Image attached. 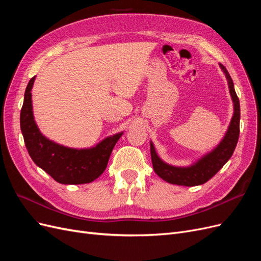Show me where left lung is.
Wrapping results in <instances>:
<instances>
[{"label":"left lung","instance_id":"8db88e82","mask_svg":"<svg viewBox=\"0 0 261 261\" xmlns=\"http://www.w3.org/2000/svg\"><path fill=\"white\" fill-rule=\"evenodd\" d=\"M220 67L228 80L230 94L234 102V114H233L226 136L219 143V146L190 167H175L164 163L156 155L154 147L151 142V160L154 172L169 184L187 187L203 185L219 172V169L227 163L234 152L240 136V100L228 70L222 65H220Z\"/></svg>","mask_w":261,"mask_h":261}]
</instances>
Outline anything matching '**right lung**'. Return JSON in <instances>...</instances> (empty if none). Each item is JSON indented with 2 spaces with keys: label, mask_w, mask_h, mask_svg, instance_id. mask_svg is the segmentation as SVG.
<instances>
[{
  "label": "right lung",
  "mask_w": 261,
  "mask_h": 261,
  "mask_svg": "<svg viewBox=\"0 0 261 261\" xmlns=\"http://www.w3.org/2000/svg\"><path fill=\"white\" fill-rule=\"evenodd\" d=\"M33 82L34 76L27 85L20 112V128L31 159L59 184L92 182L105 172L111 152L123 133L105 139L95 148L85 150L69 149L46 139L33 119L31 102Z\"/></svg>",
  "instance_id": "1"
}]
</instances>
